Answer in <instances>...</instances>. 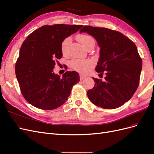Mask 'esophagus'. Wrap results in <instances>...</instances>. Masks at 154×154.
<instances>
[{
  "mask_svg": "<svg viewBox=\"0 0 154 154\" xmlns=\"http://www.w3.org/2000/svg\"><path fill=\"white\" fill-rule=\"evenodd\" d=\"M86 78V76L85 75H83V74H80V80H83V79H85Z\"/></svg>",
  "mask_w": 154,
  "mask_h": 154,
  "instance_id": "esophagus-1",
  "label": "esophagus"
}]
</instances>
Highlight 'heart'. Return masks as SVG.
Wrapping results in <instances>:
<instances>
[{
	"label": "heart",
	"mask_w": 154,
	"mask_h": 154,
	"mask_svg": "<svg viewBox=\"0 0 154 154\" xmlns=\"http://www.w3.org/2000/svg\"><path fill=\"white\" fill-rule=\"evenodd\" d=\"M77 40L87 48L92 42H94L91 36L87 35H78L76 36ZM71 42V39L70 37L65 38L61 44V51L63 54H66L69 45ZM92 65V62L89 60H80L74 59L71 62V67L75 71L80 72H85L88 67Z\"/></svg>",
	"instance_id": "1"
}]
</instances>
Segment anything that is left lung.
<instances>
[{
    "label": "left lung",
    "mask_w": 154,
    "mask_h": 154,
    "mask_svg": "<svg viewBox=\"0 0 154 154\" xmlns=\"http://www.w3.org/2000/svg\"><path fill=\"white\" fill-rule=\"evenodd\" d=\"M85 32L96 40L100 55L96 71L105 80L92 78L95 85L87 91L92 103L105 109L122 106L134 94L139 84L142 59L136 44L122 32L105 27L85 26Z\"/></svg>",
    "instance_id": "8db88e82"
}]
</instances>
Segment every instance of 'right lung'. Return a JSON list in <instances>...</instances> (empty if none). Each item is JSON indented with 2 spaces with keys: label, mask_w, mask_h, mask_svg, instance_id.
I'll return each instance as SVG.
<instances>
[{
  "label": "right lung",
  "mask_w": 154,
  "mask_h": 154,
  "mask_svg": "<svg viewBox=\"0 0 154 154\" xmlns=\"http://www.w3.org/2000/svg\"><path fill=\"white\" fill-rule=\"evenodd\" d=\"M82 25H45L36 29L23 42L15 64V74L22 96L28 103L42 110L62 105L72 86L80 81L76 71H67L61 78L53 72L62 57V41Z\"/></svg>",
  "instance_id": "add662e5"
}]
</instances>
